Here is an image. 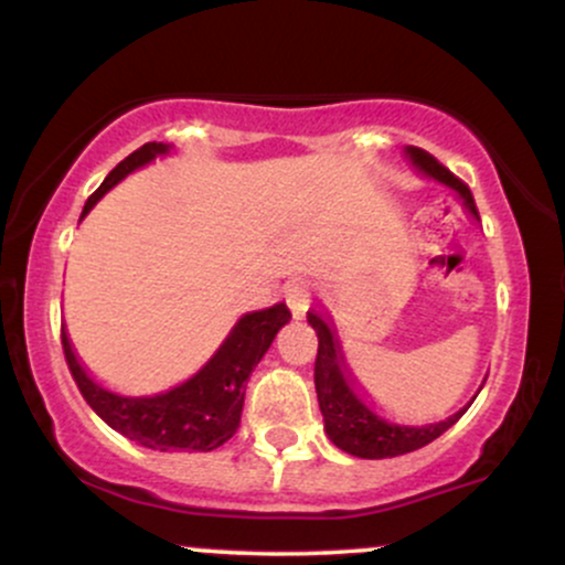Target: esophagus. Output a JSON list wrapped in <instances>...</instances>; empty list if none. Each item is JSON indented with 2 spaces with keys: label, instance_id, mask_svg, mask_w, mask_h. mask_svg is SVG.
<instances>
[{
  "label": "esophagus",
  "instance_id": "34e87169",
  "mask_svg": "<svg viewBox=\"0 0 565 565\" xmlns=\"http://www.w3.org/2000/svg\"><path fill=\"white\" fill-rule=\"evenodd\" d=\"M284 300H287L291 316H295V319H302V316L308 313L310 302H313V291H310V284L302 281V278H295V281H289L287 287H284Z\"/></svg>",
  "mask_w": 565,
  "mask_h": 565
}]
</instances>
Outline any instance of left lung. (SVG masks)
<instances>
[{
    "label": "left lung",
    "mask_w": 565,
    "mask_h": 565,
    "mask_svg": "<svg viewBox=\"0 0 565 565\" xmlns=\"http://www.w3.org/2000/svg\"><path fill=\"white\" fill-rule=\"evenodd\" d=\"M406 157L412 159V164L417 167L419 172L427 174V178L438 180V183L449 185L451 191H457V196L462 199V206L470 212L472 217H478L476 199H472L470 188L457 178V174L446 170L444 164L436 157L423 151V148H406ZM308 323L319 334V355H316V393H319V406L323 414V430L337 449L353 454V457L361 459H385V457H398V454L417 451L423 446L436 440L440 433H446L449 427L468 412V406L459 408L457 414H451L444 423L433 425H395L387 423L385 417H380L372 406L361 398L359 393L353 391V380H350V372L345 366V359H342L340 342L332 332L327 321L321 319V313L310 310Z\"/></svg>",
    "instance_id": "obj_1"
}]
</instances>
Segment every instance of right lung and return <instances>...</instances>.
I'll return each mask as SVG.
<instances>
[{
    "label": "right lung",
    "instance_id": "1",
    "mask_svg": "<svg viewBox=\"0 0 565 565\" xmlns=\"http://www.w3.org/2000/svg\"><path fill=\"white\" fill-rule=\"evenodd\" d=\"M167 151H170L167 142H146L125 161H119L100 188L87 199L82 217L121 178ZM289 319L291 313L284 302L242 316L223 345L217 348V353L191 380L167 393L142 395V398L116 395L97 385L76 359L66 329H61V342L71 377L82 391L84 401L116 433L157 451H212L238 430L246 380H249L252 369L260 364L278 329L289 323Z\"/></svg>",
    "mask_w": 565,
    "mask_h": 565
}]
</instances>
